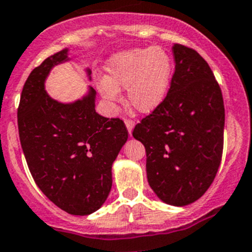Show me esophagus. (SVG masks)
Segmentation results:
<instances>
[{
	"instance_id": "34e87169",
	"label": "esophagus",
	"mask_w": 252,
	"mask_h": 252,
	"mask_svg": "<svg viewBox=\"0 0 252 252\" xmlns=\"http://www.w3.org/2000/svg\"><path fill=\"white\" fill-rule=\"evenodd\" d=\"M125 125H126V127H127L128 132H130V135H131V132H132V128H133V125H135V122H133L131 119H126V120H125Z\"/></svg>"
}]
</instances>
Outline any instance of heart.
Listing matches in <instances>:
<instances>
[{"label": "heart", "mask_w": 252, "mask_h": 252, "mask_svg": "<svg viewBox=\"0 0 252 252\" xmlns=\"http://www.w3.org/2000/svg\"><path fill=\"white\" fill-rule=\"evenodd\" d=\"M173 64L159 47L137 48L115 54L106 65V78L97 81L100 94L110 102L120 100V90L127 89L128 104L138 112H151L168 92Z\"/></svg>", "instance_id": "1"}]
</instances>
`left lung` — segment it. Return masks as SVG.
Listing matches in <instances>:
<instances>
[{"label": "left lung", "instance_id": "1", "mask_svg": "<svg viewBox=\"0 0 252 252\" xmlns=\"http://www.w3.org/2000/svg\"><path fill=\"white\" fill-rule=\"evenodd\" d=\"M176 68L166 97L133 128L146 148L150 187L176 207L209 189L221 162L225 110L221 89L196 50L173 45Z\"/></svg>", "mask_w": 252, "mask_h": 252}]
</instances>
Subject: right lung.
Returning <instances> with one entry per match:
<instances>
[{"instance_id":"obj_1","label":"right lung","mask_w":252,"mask_h":252,"mask_svg":"<svg viewBox=\"0 0 252 252\" xmlns=\"http://www.w3.org/2000/svg\"><path fill=\"white\" fill-rule=\"evenodd\" d=\"M65 61L68 49L48 57L30 74L17 110L18 132L28 168L43 194L69 214L89 215L111 190L112 163L128 131L122 120L95 111L93 88L73 104H62L45 93L50 69Z\"/></svg>"}]
</instances>
